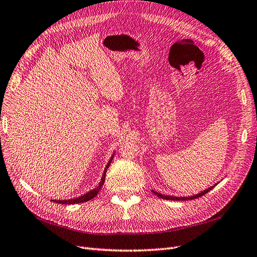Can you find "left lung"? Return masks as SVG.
Here are the masks:
<instances>
[{
  "label": "left lung",
  "mask_w": 257,
  "mask_h": 257,
  "mask_svg": "<svg viewBox=\"0 0 257 257\" xmlns=\"http://www.w3.org/2000/svg\"><path fill=\"white\" fill-rule=\"evenodd\" d=\"M213 188H214V185H213V186H211V188H209V189H207V190H205V191H203V192H200V193L196 194V195H194V196H189V197H176V196L163 195V194L158 193V192H155V191H153V190H152V193H153V194H155V195H157L158 197L163 198V199H166V200H189V199H195V198H198V197H200V196L205 195V194H207L210 190H212Z\"/></svg>",
  "instance_id": "1"
}]
</instances>
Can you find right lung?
I'll return each instance as SVG.
<instances>
[{
	"mask_svg": "<svg viewBox=\"0 0 257 257\" xmlns=\"http://www.w3.org/2000/svg\"><path fill=\"white\" fill-rule=\"evenodd\" d=\"M112 158H113V155L111 157V159L109 160V162H108V164H107V166H106V168H105V170H104V174H103V176H102V179H100V182H99V184L96 186V188H95L94 190H91L90 192L85 193V194H83V195H81V196H79V197H77V198L66 199V200H53V201H56V203H59V204H62V205H73V204L84 203V201H88V200H90V199H92V198H94V197L97 195V194H98V192H99L100 188H102L103 184H104V182H105V178H106V172H107V168L109 167L110 163H111V161H112Z\"/></svg>",
	"mask_w": 257,
	"mask_h": 257,
	"instance_id": "1",
	"label": "right lung"
}]
</instances>
